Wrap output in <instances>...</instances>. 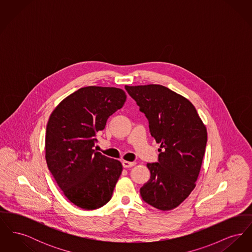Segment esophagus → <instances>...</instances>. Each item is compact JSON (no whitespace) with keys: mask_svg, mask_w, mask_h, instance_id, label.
Returning a JSON list of instances; mask_svg holds the SVG:
<instances>
[{"mask_svg":"<svg viewBox=\"0 0 252 252\" xmlns=\"http://www.w3.org/2000/svg\"><path fill=\"white\" fill-rule=\"evenodd\" d=\"M136 164L135 161H127V160H124L123 161V166L124 168H129L134 166Z\"/></svg>","mask_w":252,"mask_h":252,"instance_id":"1","label":"esophagus"}]
</instances>
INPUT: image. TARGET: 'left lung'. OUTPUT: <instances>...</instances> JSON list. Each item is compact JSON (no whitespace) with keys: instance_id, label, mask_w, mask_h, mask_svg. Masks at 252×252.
Masks as SVG:
<instances>
[{"instance_id":"left-lung-1","label":"left lung","mask_w":252,"mask_h":252,"mask_svg":"<svg viewBox=\"0 0 252 252\" xmlns=\"http://www.w3.org/2000/svg\"><path fill=\"white\" fill-rule=\"evenodd\" d=\"M160 144L158 162L147 163L150 180L140 189L146 203L170 211L182 203L195 187L207 144V129L185 97L161 85L126 86Z\"/></svg>"}]
</instances>
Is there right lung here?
<instances>
[{
  "instance_id": "obj_1",
  "label": "right lung",
  "mask_w": 252,
  "mask_h": 252,
  "mask_svg": "<svg viewBox=\"0 0 252 252\" xmlns=\"http://www.w3.org/2000/svg\"><path fill=\"white\" fill-rule=\"evenodd\" d=\"M126 93L113 87L89 86L63 99L50 115L45 158L65 196L84 210L108 203L122 174L119 160L94 149L96 133L120 109Z\"/></svg>"
}]
</instances>
